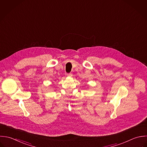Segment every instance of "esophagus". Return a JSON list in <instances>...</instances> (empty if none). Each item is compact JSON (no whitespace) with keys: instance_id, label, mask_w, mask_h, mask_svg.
<instances>
[{"instance_id":"esophagus-1","label":"esophagus","mask_w":147,"mask_h":147,"mask_svg":"<svg viewBox=\"0 0 147 147\" xmlns=\"http://www.w3.org/2000/svg\"><path fill=\"white\" fill-rule=\"evenodd\" d=\"M67 76L68 77H72V73H68V74H67Z\"/></svg>"}]
</instances>
